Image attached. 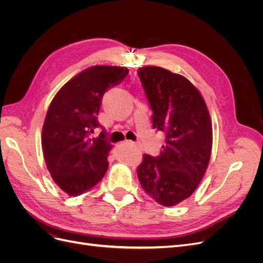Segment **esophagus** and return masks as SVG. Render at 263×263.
<instances>
[{
  "mask_svg": "<svg viewBox=\"0 0 263 263\" xmlns=\"http://www.w3.org/2000/svg\"><path fill=\"white\" fill-rule=\"evenodd\" d=\"M127 144H128V145H132V146H135V144H134L133 141H128V140H127ZM110 158H113V157L110 156Z\"/></svg>",
  "mask_w": 263,
  "mask_h": 263,
  "instance_id": "1",
  "label": "esophagus"
}]
</instances>
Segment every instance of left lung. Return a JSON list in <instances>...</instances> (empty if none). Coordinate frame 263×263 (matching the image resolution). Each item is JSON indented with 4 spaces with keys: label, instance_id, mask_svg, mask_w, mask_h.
I'll return each instance as SVG.
<instances>
[{
    "label": "left lung",
    "instance_id": "obj_1",
    "mask_svg": "<svg viewBox=\"0 0 263 263\" xmlns=\"http://www.w3.org/2000/svg\"><path fill=\"white\" fill-rule=\"evenodd\" d=\"M153 126L165 136L160 155L142 156L137 168L141 187L163 206L186 200L200 184L208 169L213 128L208 105L185 77L157 66L138 69Z\"/></svg>",
    "mask_w": 263,
    "mask_h": 263
}]
</instances>
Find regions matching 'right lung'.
Returning <instances> with one entry per match:
<instances>
[{"label":"right lung","instance_id":"obj_1","mask_svg":"<svg viewBox=\"0 0 263 263\" xmlns=\"http://www.w3.org/2000/svg\"><path fill=\"white\" fill-rule=\"evenodd\" d=\"M127 74L124 67L92 66L69 80L50 103L42 132L44 158L55 184L70 196L86 192L105 176L113 145L105 130L95 138L91 134L100 126L103 95Z\"/></svg>","mask_w":263,"mask_h":263}]
</instances>
